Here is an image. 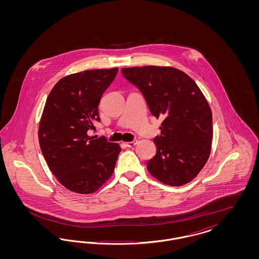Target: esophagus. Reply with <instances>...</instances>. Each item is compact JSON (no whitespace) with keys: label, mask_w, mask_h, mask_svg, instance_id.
Masks as SVG:
<instances>
[{"label":"esophagus","mask_w":259,"mask_h":259,"mask_svg":"<svg viewBox=\"0 0 259 259\" xmlns=\"http://www.w3.org/2000/svg\"><path fill=\"white\" fill-rule=\"evenodd\" d=\"M137 143H138V141L134 140V141H132V142L124 143V145H125L126 147H128V148H133V147H135L136 145H137Z\"/></svg>","instance_id":"obj_1"}]
</instances>
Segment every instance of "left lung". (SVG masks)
Segmentation results:
<instances>
[{"instance_id": "obj_1", "label": "left lung", "mask_w": 259, "mask_h": 259, "mask_svg": "<svg viewBox=\"0 0 259 259\" xmlns=\"http://www.w3.org/2000/svg\"><path fill=\"white\" fill-rule=\"evenodd\" d=\"M121 73L142 92L151 114L163 119L148 172L171 186L191 182L209 159L212 139L211 111L202 91L172 67L123 68Z\"/></svg>"}]
</instances>
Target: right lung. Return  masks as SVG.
Listing matches in <instances>:
<instances>
[{"label":"right lung","mask_w":259,"mask_h":259,"mask_svg":"<svg viewBox=\"0 0 259 259\" xmlns=\"http://www.w3.org/2000/svg\"><path fill=\"white\" fill-rule=\"evenodd\" d=\"M118 69L89 70L61 78L47 99L38 142L50 171L67 189L93 193L114 171L121 148L89 136L100 121L98 106Z\"/></svg>","instance_id":"1"}]
</instances>
